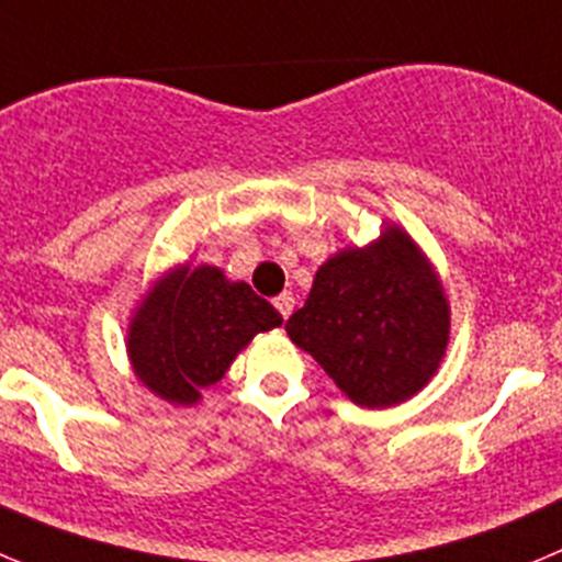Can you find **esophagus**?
Instances as JSON below:
<instances>
[{"label": "esophagus", "instance_id": "esophagus-1", "mask_svg": "<svg viewBox=\"0 0 562 562\" xmlns=\"http://www.w3.org/2000/svg\"><path fill=\"white\" fill-rule=\"evenodd\" d=\"M274 307H277V311H280L282 318L291 316V311H293V293L291 291H282L280 296L274 299Z\"/></svg>", "mask_w": 562, "mask_h": 562}]
</instances>
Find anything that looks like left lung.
<instances>
[{
  "label": "left lung",
  "instance_id": "obj_1",
  "mask_svg": "<svg viewBox=\"0 0 562 562\" xmlns=\"http://www.w3.org/2000/svg\"><path fill=\"white\" fill-rule=\"evenodd\" d=\"M285 329L355 405L382 411L438 374L452 311L422 246L385 222L380 238L329 257Z\"/></svg>",
  "mask_w": 562,
  "mask_h": 562
}]
</instances>
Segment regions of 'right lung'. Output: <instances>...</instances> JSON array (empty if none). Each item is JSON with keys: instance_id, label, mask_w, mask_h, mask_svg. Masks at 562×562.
Returning <instances> with one entry per match:
<instances>
[{"instance_id": "add662e5", "label": "right lung", "mask_w": 562, "mask_h": 562, "mask_svg": "<svg viewBox=\"0 0 562 562\" xmlns=\"http://www.w3.org/2000/svg\"><path fill=\"white\" fill-rule=\"evenodd\" d=\"M280 324V313L246 282L227 280L216 266L182 263L162 271L133 311L130 366L162 402L191 407L202 400V387L227 374L257 333Z\"/></svg>"}]
</instances>
